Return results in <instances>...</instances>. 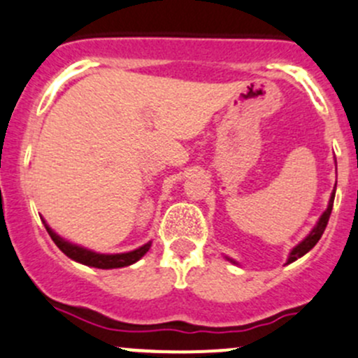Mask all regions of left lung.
I'll return each mask as SVG.
<instances>
[{
	"mask_svg": "<svg viewBox=\"0 0 358 358\" xmlns=\"http://www.w3.org/2000/svg\"><path fill=\"white\" fill-rule=\"evenodd\" d=\"M334 194H336V187H334L333 194H331L329 206H327V209H326V211L322 213V216H320V218H319V222H317V225L313 227V230H312V232H310L308 236H306L305 239H303L301 243L298 244V246H296V248H292V251H291L289 258H287V263H292V262H296V259H298V258H301L303 255H306V252H308L310 249H312L313 246H315L317 243H319V239H320V237H322L324 230H326V227H327V222H329L331 211H333V204H334ZM229 259H230V258H229ZM230 262H232V263H236V262H234V259H230Z\"/></svg>",
	"mask_w": 358,
	"mask_h": 358,
	"instance_id": "8db88e82",
	"label": "left lung"
}]
</instances>
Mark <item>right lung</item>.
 Wrapping results in <instances>:
<instances>
[{
	"mask_svg": "<svg viewBox=\"0 0 358 358\" xmlns=\"http://www.w3.org/2000/svg\"><path fill=\"white\" fill-rule=\"evenodd\" d=\"M46 230H48L50 237H52L53 243L59 246L60 251L64 255H67L69 258L74 259V262L83 263V265H88V266H95V268H121V266H128L133 265L135 262H138L143 255L150 249V244L152 243H147L143 244L142 248L135 249V251H129V252H119V255H100V252L95 251H90V249H85L81 246H76V244L67 243L66 239H62L60 236H57L52 229L45 223Z\"/></svg>",
	"mask_w": 358,
	"mask_h": 358,
	"instance_id": "right-lung-1",
	"label": "right lung"
}]
</instances>
